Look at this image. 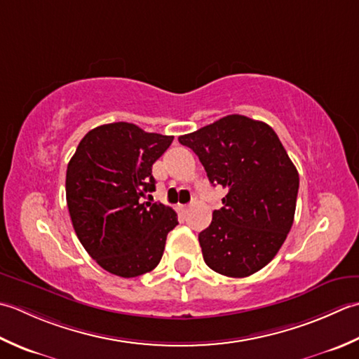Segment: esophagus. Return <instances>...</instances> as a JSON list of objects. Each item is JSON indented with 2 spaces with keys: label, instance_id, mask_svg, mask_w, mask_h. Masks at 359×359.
Masks as SVG:
<instances>
[{
  "label": "esophagus",
  "instance_id": "obj_1",
  "mask_svg": "<svg viewBox=\"0 0 359 359\" xmlns=\"http://www.w3.org/2000/svg\"><path fill=\"white\" fill-rule=\"evenodd\" d=\"M178 209H180L181 212H187V209H189V208H187V206H184V204H180Z\"/></svg>",
  "mask_w": 359,
  "mask_h": 359
}]
</instances>
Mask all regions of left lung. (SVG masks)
Here are the masks:
<instances>
[{"label":"left lung","mask_w":359,"mask_h":359,"mask_svg":"<svg viewBox=\"0 0 359 359\" xmlns=\"http://www.w3.org/2000/svg\"><path fill=\"white\" fill-rule=\"evenodd\" d=\"M178 141L200 158L212 184L228 190L198 240L206 265L248 277L271 262L294 220L299 173L265 122L229 114Z\"/></svg>","instance_id":"1"}]
</instances>
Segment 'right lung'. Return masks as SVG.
I'll list each match as a JSON object with an SVG mask.
<instances>
[{"instance_id": "obj_1", "label": "right lung", "mask_w": 359, "mask_h": 359, "mask_svg": "<svg viewBox=\"0 0 359 359\" xmlns=\"http://www.w3.org/2000/svg\"><path fill=\"white\" fill-rule=\"evenodd\" d=\"M173 136L114 122L83 136L67 170V203L86 252L105 271L137 277L155 269L178 215L144 201L155 190L151 165ZM151 196V195H149Z\"/></svg>"}]
</instances>
